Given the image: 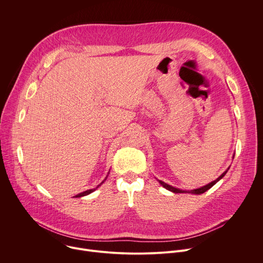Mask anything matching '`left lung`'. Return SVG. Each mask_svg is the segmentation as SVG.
<instances>
[{
  "mask_svg": "<svg viewBox=\"0 0 263 263\" xmlns=\"http://www.w3.org/2000/svg\"><path fill=\"white\" fill-rule=\"evenodd\" d=\"M229 170V168H228ZM228 171H226L224 173H222L216 180H214V181H212L211 183H209V184H207V185H205V186H203V187H200V189H198V190H194V191H182V190H178V189H175V187H173V186H171V185H168V184H166V183H164V182H162V181H160L159 180V182H160V184L164 187V189H166L167 191H171V192H173V193H175V194H183V193H189V194H195V195H201V194H203V193H205V192H207L209 189H211V187L216 183V182H218L224 175H226V173H227Z\"/></svg>",
  "mask_w": 263,
  "mask_h": 263,
  "instance_id": "8db88e82",
  "label": "left lung"
}]
</instances>
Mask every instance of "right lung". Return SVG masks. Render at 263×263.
<instances>
[{
  "label": "right lung",
  "instance_id": "1",
  "mask_svg": "<svg viewBox=\"0 0 263 263\" xmlns=\"http://www.w3.org/2000/svg\"><path fill=\"white\" fill-rule=\"evenodd\" d=\"M106 178H107V177H106ZM105 180H106V179H105ZM105 180H104V181H105ZM104 181H103V182H104ZM103 182H102V183H103ZM102 183H101V184H102ZM101 184H100V185H101ZM100 185H98V187H99ZM98 187H96V189H92V190H89V191H85V192H83V193H80V194H78V195L76 196V198H80V197H84V196H87V195L91 194L92 192H95V191L98 189Z\"/></svg>",
  "mask_w": 263,
  "mask_h": 263
}]
</instances>
